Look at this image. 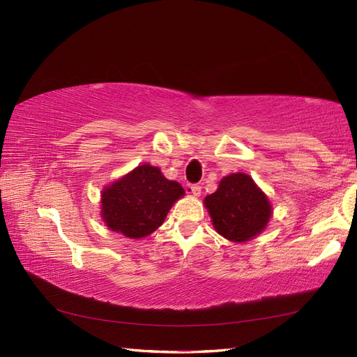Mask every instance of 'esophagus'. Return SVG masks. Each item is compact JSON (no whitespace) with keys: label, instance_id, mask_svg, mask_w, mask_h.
Returning a JSON list of instances; mask_svg holds the SVG:
<instances>
[{"label":"esophagus","instance_id":"esophagus-1","mask_svg":"<svg viewBox=\"0 0 357 357\" xmlns=\"http://www.w3.org/2000/svg\"><path fill=\"white\" fill-rule=\"evenodd\" d=\"M201 186L199 185H189V190L193 197H199L201 195Z\"/></svg>","mask_w":357,"mask_h":357}]
</instances>
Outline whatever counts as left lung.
I'll use <instances>...</instances> for the list:
<instances>
[{"label": "left lung", "instance_id": "1", "mask_svg": "<svg viewBox=\"0 0 357 357\" xmlns=\"http://www.w3.org/2000/svg\"><path fill=\"white\" fill-rule=\"evenodd\" d=\"M204 204L214 229L234 243H244L261 234L273 214L265 193L244 172L223 177L218 190Z\"/></svg>", "mask_w": 357, "mask_h": 357}]
</instances>
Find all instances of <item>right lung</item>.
<instances>
[{
    "label": "right lung",
    "mask_w": 357,
    "mask_h": 357,
    "mask_svg": "<svg viewBox=\"0 0 357 357\" xmlns=\"http://www.w3.org/2000/svg\"><path fill=\"white\" fill-rule=\"evenodd\" d=\"M183 195L185 189L180 183L144 164L102 190L101 218L112 231L138 240L155 232Z\"/></svg>",
    "instance_id": "1"
}]
</instances>
